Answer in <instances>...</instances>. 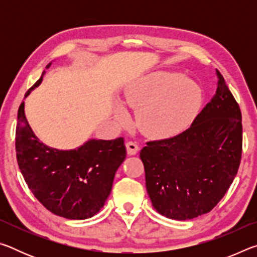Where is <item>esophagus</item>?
I'll list each match as a JSON object with an SVG mask.
<instances>
[{
  "label": "esophagus",
  "mask_w": 257,
  "mask_h": 257,
  "mask_svg": "<svg viewBox=\"0 0 257 257\" xmlns=\"http://www.w3.org/2000/svg\"><path fill=\"white\" fill-rule=\"evenodd\" d=\"M125 147H127V154L128 155H135L139 150L138 145L134 142H128L127 144H125Z\"/></svg>",
  "instance_id": "obj_1"
}]
</instances>
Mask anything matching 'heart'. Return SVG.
Wrapping results in <instances>:
<instances>
[{
	"instance_id": "b5f03b06",
	"label": "heart",
	"mask_w": 257,
	"mask_h": 257,
	"mask_svg": "<svg viewBox=\"0 0 257 257\" xmlns=\"http://www.w3.org/2000/svg\"><path fill=\"white\" fill-rule=\"evenodd\" d=\"M124 101L136 110L138 128L152 138L177 136L196 118L203 92L196 81L179 72L153 71L129 86ZM114 118L127 122L129 114L122 104H115Z\"/></svg>"
}]
</instances>
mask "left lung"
Listing matches in <instances>:
<instances>
[{
    "label": "left lung",
    "instance_id": "8db88e82",
    "mask_svg": "<svg viewBox=\"0 0 257 257\" xmlns=\"http://www.w3.org/2000/svg\"><path fill=\"white\" fill-rule=\"evenodd\" d=\"M215 95L178 136L141 151L152 205L172 220L205 214L227 193L241 158V113L223 77Z\"/></svg>",
    "mask_w": 257,
    "mask_h": 257
}]
</instances>
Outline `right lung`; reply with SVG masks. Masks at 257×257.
<instances>
[{
	"label": "right lung",
	"instance_id": "add662e5",
	"mask_svg": "<svg viewBox=\"0 0 257 257\" xmlns=\"http://www.w3.org/2000/svg\"><path fill=\"white\" fill-rule=\"evenodd\" d=\"M44 75L43 71L25 98L42 84ZM16 151L20 171L35 197L52 213L70 220L89 219L99 212L125 159L122 137L90 138L73 150L47 146L29 125L25 102L18 110Z\"/></svg>",
	"mask_w": 257,
	"mask_h": 257
}]
</instances>
